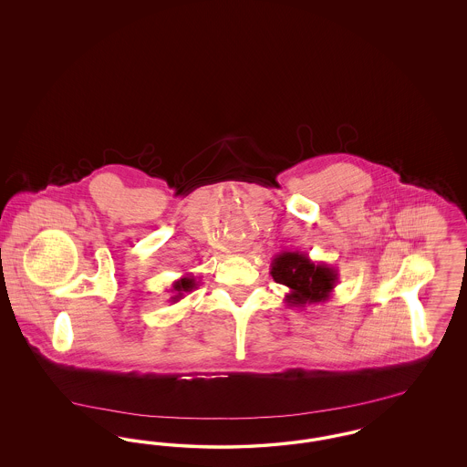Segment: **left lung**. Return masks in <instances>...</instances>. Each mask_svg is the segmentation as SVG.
<instances>
[{
	"label": "left lung",
	"instance_id": "1",
	"mask_svg": "<svg viewBox=\"0 0 467 467\" xmlns=\"http://www.w3.org/2000/svg\"><path fill=\"white\" fill-rule=\"evenodd\" d=\"M271 276L289 287L284 301L287 306L305 308L326 303L337 284V269L326 263H313L301 252H280L271 261Z\"/></svg>",
	"mask_w": 467,
	"mask_h": 467
}]
</instances>
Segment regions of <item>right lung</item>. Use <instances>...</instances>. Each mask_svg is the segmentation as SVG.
Returning a JSON list of instances; mask_svg holds the SVG:
<instances>
[{
    "label": "right lung",
    "instance_id": "obj_1",
    "mask_svg": "<svg viewBox=\"0 0 467 467\" xmlns=\"http://www.w3.org/2000/svg\"><path fill=\"white\" fill-rule=\"evenodd\" d=\"M196 289V278L192 276V275H185V276H182V278H178L173 282V285H171V289L170 292L173 294L168 301L171 303V305H175L178 303L180 299H183V296L187 294V292H191V290Z\"/></svg>",
    "mask_w": 467,
    "mask_h": 467
}]
</instances>
